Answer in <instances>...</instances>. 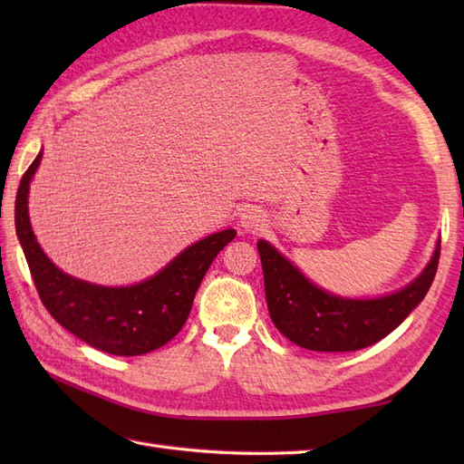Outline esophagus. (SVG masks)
<instances>
[{
  "mask_svg": "<svg viewBox=\"0 0 464 464\" xmlns=\"http://www.w3.org/2000/svg\"><path fill=\"white\" fill-rule=\"evenodd\" d=\"M241 227L249 233H259L265 229V217L259 209H247L241 215Z\"/></svg>",
  "mask_w": 464,
  "mask_h": 464,
  "instance_id": "esophagus-1",
  "label": "esophagus"
}]
</instances>
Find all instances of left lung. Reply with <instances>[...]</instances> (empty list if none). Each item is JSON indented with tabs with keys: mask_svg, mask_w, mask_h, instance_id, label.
I'll use <instances>...</instances> for the list:
<instances>
[{
	"mask_svg": "<svg viewBox=\"0 0 464 464\" xmlns=\"http://www.w3.org/2000/svg\"><path fill=\"white\" fill-rule=\"evenodd\" d=\"M269 314L285 337L321 353L359 351L379 343L425 299L440 257L437 243L427 269L409 287L379 299H341L314 287L297 267L271 247L257 243Z\"/></svg>",
	"mask_w": 464,
	"mask_h": 464,
	"instance_id": "obj_1",
	"label": "left lung"
}]
</instances>
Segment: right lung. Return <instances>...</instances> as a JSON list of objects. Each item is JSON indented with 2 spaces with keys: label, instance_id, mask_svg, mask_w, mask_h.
<instances>
[{
  "label": "right lung",
  "instance_id": "add662e5",
  "mask_svg": "<svg viewBox=\"0 0 464 464\" xmlns=\"http://www.w3.org/2000/svg\"><path fill=\"white\" fill-rule=\"evenodd\" d=\"M39 161L42 153L19 183L15 229L44 307L77 339L103 353L135 357L163 347L181 331L207 269L237 231L225 229L197 241L155 277L133 287H100L73 279L45 257L29 223L27 191Z\"/></svg>",
  "mask_w": 464,
  "mask_h": 464
}]
</instances>
